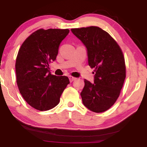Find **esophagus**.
Segmentation results:
<instances>
[{"label":"esophagus","mask_w":147,"mask_h":147,"mask_svg":"<svg viewBox=\"0 0 147 147\" xmlns=\"http://www.w3.org/2000/svg\"><path fill=\"white\" fill-rule=\"evenodd\" d=\"M69 81H70V82H72L75 81V80H76V78H74V77H72V76H69Z\"/></svg>","instance_id":"esophagus-1"}]
</instances>
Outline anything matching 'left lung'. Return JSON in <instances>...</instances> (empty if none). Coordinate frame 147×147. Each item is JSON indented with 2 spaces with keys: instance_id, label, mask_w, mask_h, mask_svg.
I'll list each match as a JSON object with an SVG mask.
<instances>
[{
  "instance_id": "left-lung-1",
  "label": "left lung",
  "mask_w": 147,
  "mask_h": 147,
  "mask_svg": "<svg viewBox=\"0 0 147 147\" xmlns=\"http://www.w3.org/2000/svg\"><path fill=\"white\" fill-rule=\"evenodd\" d=\"M87 49L88 64L94 68V83L84 80L80 95L84 105L92 112H105L115 103L126 78L123 53L115 40L98 27L71 29Z\"/></svg>"
}]
</instances>
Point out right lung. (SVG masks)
I'll use <instances>...</instances> for the list:
<instances>
[{"label": "right lung", "mask_w": 147, "mask_h": 147, "mask_svg": "<svg viewBox=\"0 0 147 147\" xmlns=\"http://www.w3.org/2000/svg\"><path fill=\"white\" fill-rule=\"evenodd\" d=\"M69 29H39L27 37L16 59L17 84L24 99L31 107L46 111L59 103L69 80L51 75L49 63L56 59L61 42Z\"/></svg>", "instance_id": "1"}]
</instances>
